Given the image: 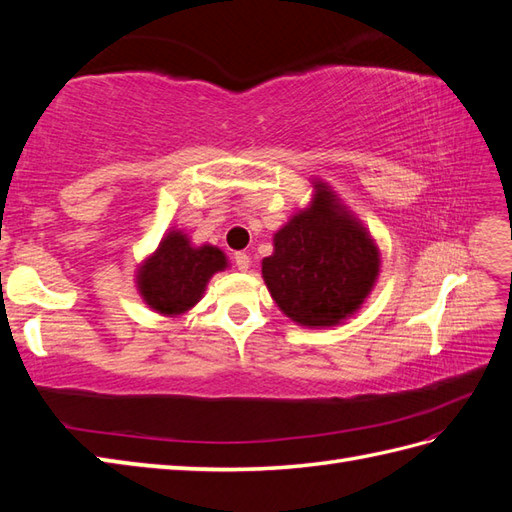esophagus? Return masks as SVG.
<instances>
[{
  "mask_svg": "<svg viewBox=\"0 0 512 512\" xmlns=\"http://www.w3.org/2000/svg\"><path fill=\"white\" fill-rule=\"evenodd\" d=\"M235 266H237V270H242V273H244V270H248V266H250V257L246 255V253H235Z\"/></svg>",
  "mask_w": 512,
  "mask_h": 512,
  "instance_id": "obj_1",
  "label": "esophagus"
}]
</instances>
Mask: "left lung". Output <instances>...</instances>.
Wrapping results in <instances>:
<instances>
[{
	"instance_id": "1",
	"label": "left lung",
	"mask_w": 512,
	"mask_h": 512,
	"mask_svg": "<svg viewBox=\"0 0 512 512\" xmlns=\"http://www.w3.org/2000/svg\"><path fill=\"white\" fill-rule=\"evenodd\" d=\"M308 209L273 237L262 277L279 310L306 328H332L363 306L380 273V253L367 228L328 184L317 180Z\"/></svg>"
}]
</instances>
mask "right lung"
Wrapping results in <instances>:
<instances>
[{
  "label": "right lung",
  "mask_w": 512,
  "mask_h": 512,
  "mask_svg": "<svg viewBox=\"0 0 512 512\" xmlns=\"http://www.w3.org/2000/svg\"><path fill=\"white\" fill-rule=\"evenodd\" d=\"M226 262L217 246H193L187 233L171 228L154 253L138 266L136 288L151 310L178 317L202 299L209 279L224 270Z\"/></svg>",
  "instance_id": "right-lung-1"
}]
</instances>
